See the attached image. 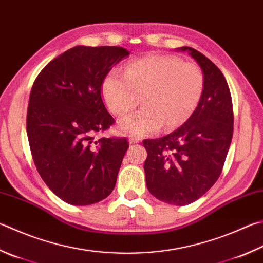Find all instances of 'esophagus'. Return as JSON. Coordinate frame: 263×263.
<instances>
[{
  "label": "esophagus",
  "instance_id": "1",
  "mask_svg": "<svg viewBox=\"0 0 263 263\" xmlns=\"http://www.w3.org/2000/svg\"><path fill=\"white\" fill-rule=\"evenodd\" d=\"M139 138H135V137H132V138H130V139H128V141H130V144H137V142H139Z\"/></svg>",
  "mask_w": 263,
  "mask_h": 263
}]
</instances>
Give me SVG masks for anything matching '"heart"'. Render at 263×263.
I'll list each match as a JSON object with an SVG mask.
<instances>
[{
    "label": "heart",
    "mask_w": 263,
    "mask_h": 263,
    "mask_svg": "<svg viewBox=\"0 0 263 263\" xmlns=\"http://www.w3.org/2000/svg\"><path fill=\"white\" fill-rule=\"evenodd\" d=\"M204 89V77L195 63L171 55H149L128 64L124 72L110 71L102 84V95L114 115L125 116L119 130L128 136L144 137L179 126L198 107Z\"/></svg>",
    "instance_id": "1"
}]
</instances>
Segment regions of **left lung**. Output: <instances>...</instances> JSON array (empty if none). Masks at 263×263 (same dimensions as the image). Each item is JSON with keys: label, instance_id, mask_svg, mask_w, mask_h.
I'll return each instance as SVG.
<instances>
[{"label": "left lung", "instance_id": "8db88e82", "mask_svg": "<svg viewBox=\"0 0 263 263\" xmlns=\"http://www.w3.org/2000/svg\"><path fill=\"white\" fill-rule=\"evenodd\" d=\"M179 49L187 50L202 70V98L179 128L142 144L148 191L161 201L185 206L201 198L222 173L233 135V109L221 70L191 47Z\"/></svg>", "mask_w": 263, "mask_h": 263}]
</instances>
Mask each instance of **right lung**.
<instances>
[{"label":"right lung","mask_w":263,"mask_h":263,"mask_svg":"<svg viewBox=\"0 0 263 263\" xmlns=\"http://www.w3.org/2000/svg\"><path fill=\"white\" fill-rule=\"evenodd\" d=\"M130 51L77 46L50 61L32 86L26 130L31 154L46 185L70 204L99 202L112 192L128 148L126 138H100L115 119L101 86Z\"/></svg>","instance_id":"add662e5"}]
</instances>
